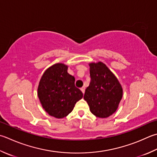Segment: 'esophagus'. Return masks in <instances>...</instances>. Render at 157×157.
<instances>
[{"label":"esophagus","instance_id":"34e87169","mask_svg":"<svg viewBox=\"0 0 157 157\" xmlns=\"http://www.w3.org/2000/svg\"><path fill=\"white\" fill-rule=\"evenodd\" d=\"M80 90H82V92L83 93H85V87H82V88H80Z\"/></svg>","mask_w":157,"mask_h":157}]
</instances>
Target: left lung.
Instances as JSON below:
<instances>
[{"label": "left lung", "instance_id": "obj_1", "mask_svg": "<svg viewBox=\"0 0 157 157\" xmlns=\"http://www.w3.org/2000/svg\"><path fill=\"white\" fill-rule=\"evenodd\" d=\"M90 83L84 99L90 112L99 118H107L117 109L122 97V88L117 78L105 64H90Z\"/></svg>", "mask_w": 157, "mask_h": 157}]
</instances>
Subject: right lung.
Returning a JSON list of instances; mask_svg holds the SVG:
<instances>
[{"mask_svg":"<svg viewBox=\"0 0 157 157\" xmlns=\"http://www.w3.org/2000/svg\"><path fill=\"white\" fill-rule=\"evenodd\" d=\"M67 66L54 64L45 71L38 87V97L49 114L63 118L72 112L82 92L75 86V78L67 72Z\"/></svg>","mask_w":157,"mask_h":157,"instance_id":"right-lung-1","label":"right lung"}]
</instances>
